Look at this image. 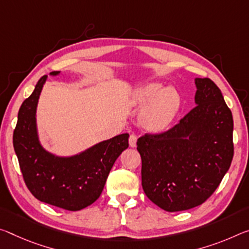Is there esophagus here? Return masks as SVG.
Wrapping results in <instances>:
<instances>
[{
  "mask_svg": "<svg viewBox=\"0 0 249 249\" xmlns=\"http://www.w3.org/2000/svg\"><path fill=\"white\" fill-rule=\"evenodd\" d=\"M128 142H129V146H131V147H135L136 142H137V136L134 135V134H132V135L129 136Z\"/></svg>",
  "mask_w": 249,
  "mask_h": 249,
  "instance_id": "esophagus-1",
  "label": "esophagus"
}]
</instances>
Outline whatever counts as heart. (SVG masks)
I'll use <instances>...</instances> for the list:
<instances>
[{"instance_id":"obj_1","label":"heart","mask_w":249,"mask_h":249,"mask_svg":"<svg viewBox=\"0 0 249 249\" xmlns=\"http://www.w3.org/2000/svg\"><path fill=\"white\" fill-rule=\"evenodd\" d=\"M135 103L149 106L143 114V123L153 131L167 126L178 108V95L174 89H161L160 85L151 84L139 90Z\"/></svg>"}]
</instances>
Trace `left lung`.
Masks as SVG:
<instances>
[{
	"label": "left lung",
	"instance_id": "8db88e82",
	"mask_svg": "<svg viewBox=\"0 0 249 249\" xmlns=\"http://www.w3.org/2000/svg\"><path fill=\"white\" fill-rule=\"evenodd\" d=\"M196 106L167 131L137 140L142 186L166 212L199 206L214 194L234 156L232 115L211 78H196Z\"/></svg>",
	"mask_w": 249,
	"mask_h": 249
}]
</instances>
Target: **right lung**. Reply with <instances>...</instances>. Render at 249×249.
Listing matches in <instances>:
<instances>
[{"label":"right lung","instance_id":"obj_1","mask_svg":"<svg viewBox=\"0 0 249 249\" xmlns=\"http://www.w3.org/2000/svg\"><path fill=\"white\" fill-rule=\"evenodd\" d=\"M46 77L39 78L33 93L19 107L13 132L14 151L23 179L35 198L63 210L80 211L102 194L110 168L128 147V134L102 142L69 159L45 152L37 141L35 110Z\"/></svg>","mask_w":249,"mask_h":249}]
</instances>
